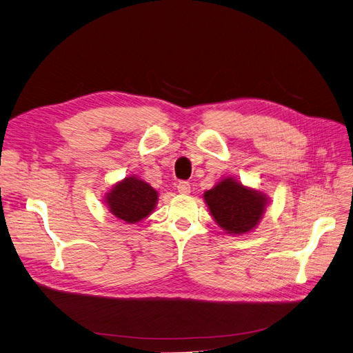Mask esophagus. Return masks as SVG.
Segmentation results:
<instances>
[{
    "mask_svg": "<svg viewBox=\"0 0 353 353\" xmlns=\"http://www.w3.org/2000/svg\"><path fill=\"white\" fill-rule=\"evenodd\" d=\"M176 190H178L179 194H188L191 187H190V184L187 183V181H179L178 185H176Z\"/></svg>",
    "mask_w": 353,
    "mask_h": 353,
    "instance_id": "obj_1",
    "label": "esophagus"
}]
</instances>
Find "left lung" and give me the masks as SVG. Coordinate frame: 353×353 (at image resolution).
<instances>
[{
    "mask_svg": "<svg viewBox=\"0 0 353 353\" xmlns=\"http://www.w3.org/2000/svg\"><path fill=\"white\" fill-rule=\"evenodd\" d=\"M203 197L215 222L232 236L234 234L240 236L254 230L268 205L266 194L244 187L231 176L219 181Z\"/></svg>",
    "mask_w": 353,
    "mask_h": 353,
    "instance_id": "left-lung-1",
    "label": "left lung"
}]
</instances>
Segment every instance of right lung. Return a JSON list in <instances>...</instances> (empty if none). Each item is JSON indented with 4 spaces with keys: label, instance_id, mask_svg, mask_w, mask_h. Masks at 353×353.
<instances>
[{
    "label": "right lung",
    "instance_id": "right-lung-1",
    "mask_svg": "<svg viewBox=\"0 0 353 353\" xmlns=\"http://www.w3.org/2000/svg\"><path fill=\"white\" fill-rule=\"evenodd\" d=\"M157 191L137 176H126L104 196L105 206L117 219L135 223L147 218L157 205Z\"/></svg>",
    "mask_w": 353,
    "mask_h": 353
}]
</instances>
